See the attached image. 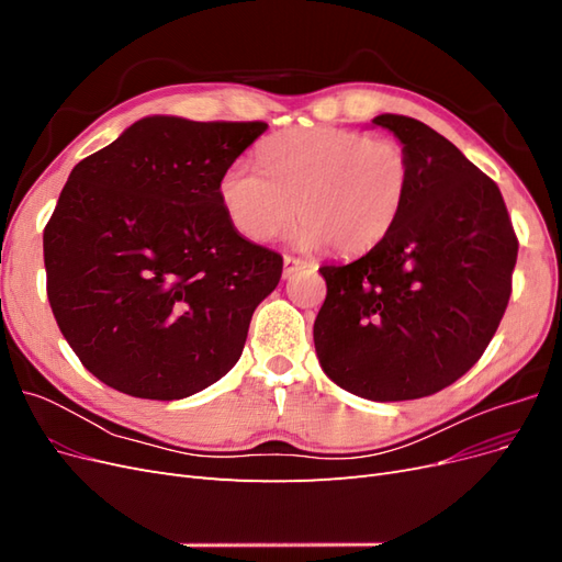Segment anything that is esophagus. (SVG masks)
<instances>
[{
    "instance_id": "34e87169",
    "label": "esophagus",
    "mask_w": 562,
    "mask_h": 562,
    "mask_svg": "<svg viewBox=\"0 0 562 562\" xmlns=\"http://www.w3.org/2000/svg\"><path fill=\"white\" fill-rule=\"evenodd\" d=\"M307 267V262L300 260V258H293V255H285L283 258V279H291L297 269H304Z\"/></svg>"
}]
</instances>
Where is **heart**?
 Here are the masks:
<instances>
[{"instance_id":"b5f03b06","label":"heart","mask_w":562,"mask_h":562,"mask_svg":"<svg viewBox=\"0 0 562 562\" xmlns=\"http://www.w3.org/2000/svg\"><path fill=\"white\" fill-rule=\"evenodd\" d=\"M262 171L236 161L217 194L229 223L269 241L300 217L307 248L356 255L375 248L398 223L411 192V159L401 143L363 131L291 128L267 140Z\"/></svg>"}]
</instances>
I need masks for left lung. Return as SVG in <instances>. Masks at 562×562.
Returning <instances> with one entry per match:
<instances>
[{
    "label": "left lung",
    "mask_w": 562,
    "mask_h": 562,
    "mask_svg": "<svg viewBox=\"0 0 562 562\" xmlns=\"http://www.w3.org/2000/svg\"><path fill=\"white\" fill-rule=\"evenodd\" d=\"M391 131L411 159L398 223L363 258L323 265L314 321L323 372L368 401H413L481 359L512 297L518 239L499 187L448 138L403 114Z\"/></svg>",
    "instance_id": "left-lung-1"
}]
</instances>
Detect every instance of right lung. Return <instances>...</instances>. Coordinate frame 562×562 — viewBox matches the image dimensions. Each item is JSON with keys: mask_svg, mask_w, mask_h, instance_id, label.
<instances>
[{"mask_svg": "<svg viewBox=\"0 0 562 562\" xmlns=\"http://www.w3.org/2000/svg\"><path fill=\"white\" fill-rule=\"evenodd\" d=\"M265 131L155 114L72 168L44 229L46 293L100 382L178 401L239 361L283 258L236 232L217 184Z\"/></svg>", "mask_w": 562, "mask_h": 562, "instance_id": "1", "label": "right lung"}]
</instances>
